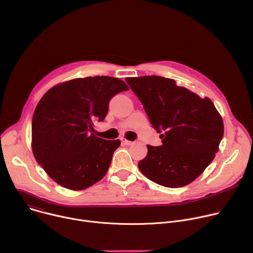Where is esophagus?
<instances>
[{
	"instance_id": "esophagus-1",
	"label": "esophagus",
	"mask_w": 253,
	"mask_h": 253,
	"mask_svg": "<svg viewBox=\"0 0 253 253\" xmlns=\"http://www.w3.org/2000/svg\"><path fill=\"white\" fill-rule=\"evenodd\" d=\"M121 142H122V144L127 145V146H129V145H131V144H132V142H131V141H128V140L124 139V138H122V139H121Z\"/></svg>"
}]
</instances>
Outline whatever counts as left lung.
Wrapping results in <instances>:
<instances>
[{"instance_id": "left-lung-1", "label": "left lung", "mask_w": 253, "mask_h": 253, "mask_svg": "<svg viewBox=\"0 0 253 253\" xmlns=\"http://www.w3.org/2000/svg\"><path fill=\"white\" fill-rule=\"evenodd\" d=\"M141 101L162 139L147 145L138 163L144 176L167 188H180L196 180L212 162L223 136V122L211 100L202 99L174 79L149 75L125 79Z\"/></svg>"}]
</instances>
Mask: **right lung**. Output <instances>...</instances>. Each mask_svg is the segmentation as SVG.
I'll list each match as a JSON object with an SVG mask.
<instances>
[{
	"instance_id": "right-lung-1",
	"label": "right lung",
	"mask_w": 253,
	"mask_h": 253,
	"mask_svg": "<svg viewBox=\"0 0 253 253\" xmlns=\"http://www.w3.org/2000/svg\"><path fill=\"white\" fill-rule=\"evenodd\" d=\"M128 89L119 78L89 76L58 84L42 96L33 116L32 148L54 182L80 191L105 176L120 141L94 136L93 125L105 119L111 98Z\"/></svg>"
}]
</instances>
